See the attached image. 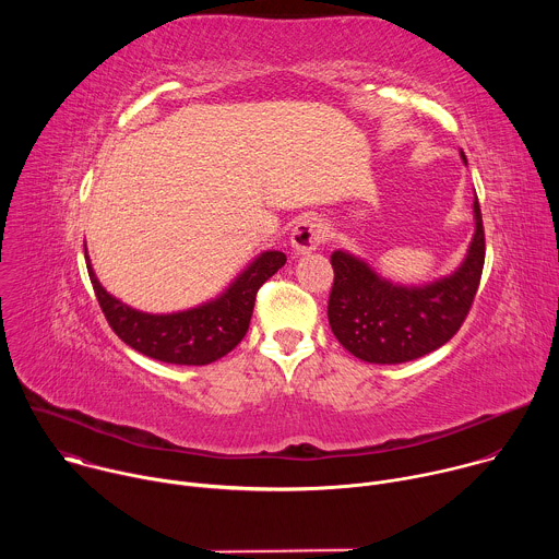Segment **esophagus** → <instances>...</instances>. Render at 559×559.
<instances>
[{
    "label": "esophagus",
    "instance_id": "esophagus-1",
    "mask_svg": "<svg viewBox=\"0 0 559 559\" xmlns=\"http://www.w3.org/2000/svg\"><path fill=\"white\" fill-rule=\"evenodd\" d=\"M328 223L318 216L302 218L292 231V248L296 254H309L328 238Z\"/></svg>",
    "mask_w": 559,
    "mask_h": 559
}]
</instances>
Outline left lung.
I'll return each instance as SVG.
<instances>
[{
  "mask_svg": "<svg viewBox=\"0 0 559 559\" xmlns=\"http://www.w3.org/2000/svg\"><path fill=\"white\" fill-rule=\"evenodd\" d=\"M464 164L466 156L462 154ZM475 234L464 263L423 287L393 285L365 261L334 252L328 316L338 343L365 362L397 365L436 352L462 328L485 267V227L477 197Z\"/></svg>",
  "mask_w": 559,
  "mask_h": 559,
  "instance_id": "8db88e82",
  "label": "left lung"
}]
</instances>
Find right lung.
I'll use <instances>...</instances> for the list:
<instances>
[{"mask_svg": "<svg viewBox=\"0 0 559 559\" xmlns=\"http://www.w3.org/2000/svg\"><path fill=\"white\" fill-rule=\"evenodd\" d=\"M285 261L287 257L283 252H263L218 298L177 313H145L128 307L102 287L91 259H86V265L106 321L126 345L162 362L210 365L243 341L257 292Z\"/></svg>", "mask_w": 559, "mask_h": 559, "instance_id": "1", "label": "right lung"}]
</instances>
